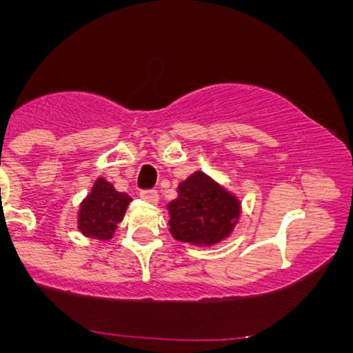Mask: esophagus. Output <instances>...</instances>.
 I'll return each mask as SVG.
<instances>
[{"instance_id": "1", "label": "esophagus", "mask_w": 353, "mask_h": 353, "mask_svg": "<svg viewBox=\"0 0 353 353\" xmlns=\"http://www.w3.org/2000/svg\"><path fill=\"white\" fill-rule=\"evenodd\" d=\"M141 199H144L145 202H151V204H156L157 199H159V194L154 189L141 190Z\"/></svg>"}]
</instances>
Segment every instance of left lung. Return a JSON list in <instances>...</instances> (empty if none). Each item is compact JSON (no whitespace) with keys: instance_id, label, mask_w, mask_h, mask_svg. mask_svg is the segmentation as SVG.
<instances>
[{"instance_id":"left-lung-1","label":"left lung","mask_w":353,"mask_h":353,"mask_svg":"<svg viewBox=\"0 0 353 353\" xmlns=\"http://www.w3.org/2000/svg\"><path fill=\"white\" fill-rule=\"evenodd\" d=\"M168 209L174 239L196 245H212L228 237L241 214L236 197L199 171L181 182L179 197Z\"/></svg>"}]
</instances>
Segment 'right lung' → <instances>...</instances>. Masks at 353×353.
<instances>
[{
    "instance_id": "1",
    "label": "right lung",
    "mask_w": 353,
    "mask_h": 353,
    "mask_svg": "<svg viewBox=\"0 0 353 353\" xmlns=\"http://www.w3.org/2000/svg\"><path fill=\"white\" fill-rule=\"evenodd\" d=\"M131 197L117 192L111 182L103 177L92 185L91 194L83 201L79 209L78 228L84 236L94 239H111L128 209Z\"/></svg>"
}]
</instances>
